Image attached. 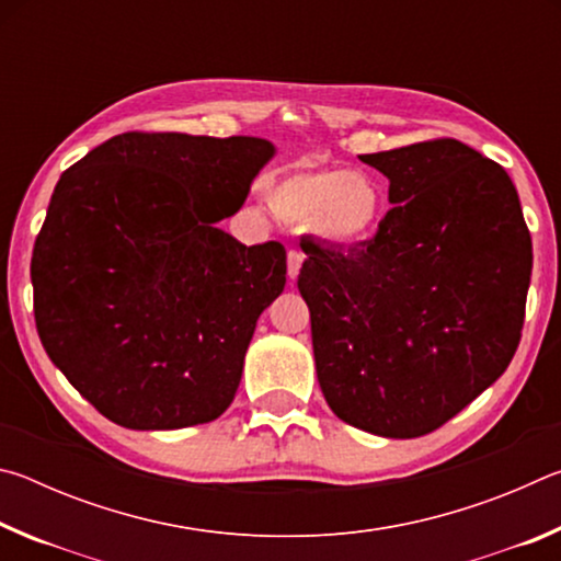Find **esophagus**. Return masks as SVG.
<instances>
[{
  "mask_svg": "<svg viewBox=\"0 0 561 561\" xmlns=\"http://www.w3.org/2000/svg\"><path fill=\"white\" fill-rule=\"evenodd\" d=\"M301 264H304V254L289 250V254H287V277H289V282H294V279L299 277Z\"/></svg>",
  "mask_w": 561,
  "mask_h": 561,
  "instance_id": "esophagus-1",
  "label": "esophagus"
}]
</instances>
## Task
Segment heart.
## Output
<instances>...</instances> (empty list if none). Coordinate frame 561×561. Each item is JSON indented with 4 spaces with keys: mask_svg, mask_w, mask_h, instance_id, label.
<instances>
[{
    "mask_svg": "<svg viewBox=\"0 0 561 561\" xmlns=\"http://www.w3.org/2000/svg\"><path fill=\"white\" fill-rule=\"evenodd\" d=\"M274 215L334 250H358L374 240L386 217V193L374 175L341 168H299L267 187Z\"/></svg>",
    "mask_w": 561,
    "mask_h": 561,
    "instance_id": "b5f03b06",
    "label": "heart"
}]
</instances>
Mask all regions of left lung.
<instances>
[{"label":"left lung","instance_id":"8db88e82","mask_svg":"<svg viewBox=\"0 0 561 561\" xmlns=\"http://www.w3.org/2000/svg\"><path fill=\"white\" fill-rule=\"evenodd\" d=\"M360 160L388 178L393 207L358 250L304 237L297 287L331 411L381 438H417L510 366L531 237L505 168L460 140Z\"/></svg>","mask_w":561,"mask_h":561}]
</instances>
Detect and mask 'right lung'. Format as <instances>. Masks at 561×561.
<instances>
[{
  "mask_svg": "<svg viewBox=\"0 0 561 561\" xmlns=\"http://www.w3.org/2000/svg\"><path fill=\"white\" fill-rule=\"evenodd\" d=\"M274 156L252 136L123 133L59 178L32 254L36 331L108 421L178 431L232 403L287 254L215 222Z\"/></svg>",
  "mask_w": 561,
  "mask_h": 561,
  "instance_id": "1",
  "label": "right lung"
}]
</instances>
